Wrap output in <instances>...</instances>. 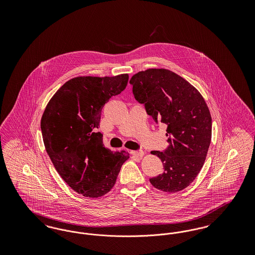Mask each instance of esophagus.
I'll return each mask as SVG.
<instances>
[{"label":"esophagus","instance_id":"1","mask_svg":"<svg viewBox=\"0 0 255 255\" xmlns=\"http://www.w3.org/2000/svg\"><path fill=\"white\" fill-rule=\"evenodd\" d=\"M131 154L133 157H137V158H141L144 155L143 151H131Z\"/></svg>","mask_w":255,"mask_h":255}]
</instances>
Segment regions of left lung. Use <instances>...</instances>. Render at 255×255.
I'll return each instance as SVG.
<instances>
[{"label":"left lung","instance_id":"obj_1","mask_svg":"<svg viewBox=\"0 0 255 255\" xmlns=\"http://www.w3.org/2000/svg\"><path fill=\"white\" fill-rule=\"evenodd\" d=\"M133 97L146 113L167 125L168 147L152 151L163 173L151 178L154 187L176 193L193 182L202 169L211 141V116L198 90L182 76L165 69H149L130 79Z\"/></svg>","mask_w":255,"mask_h":255}]
</instances>
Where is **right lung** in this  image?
I'll return each instance as SVG.
<instances>
[{
    "mask_svg": "<svg viewBox=\"0 0 255 255\" xmlns=\"http://www.w3.org/2000/svg\"><path fill=\"white\" fill-rule=\"evenodd\" d=\"M128 74L79 76L67 81L49 100L41 120L46 151L61 178L89 198L107 194L129 153L105 148L97 132L101 110L126 88Z\"/></svg>",
    "mask_w": 255,
    "mask_h": 255,
    "instance_id": "obj_1",
    "label": "right lung"
}]
</instances>
